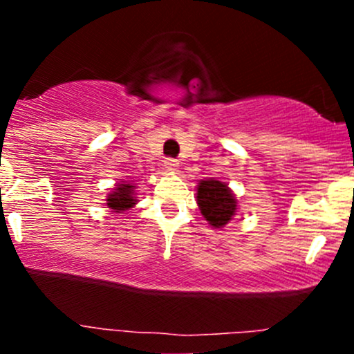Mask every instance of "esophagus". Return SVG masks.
<instances>
[{
    "label": "esophagus",
    "instance_id": "esophagus-1",
    "mask_svg": "<svg viewBox=\"0 0 354 354\" xmlns=\"http://www.w3.org/2000/svg\"><path fill=\"white\" fill-rule=\"evenodd\" d=\"M165 168L168 169V171H178V168H180V163H178V160H174V158H166L165 160Z\"/></svg>",
    "mask_w": 354,
    "mask_h": 354
}]
</instances>
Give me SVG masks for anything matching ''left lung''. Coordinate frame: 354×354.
I'll list each match as a JSON object with an SVG mask.
<instances>
[{
    "instance_id": "left-lung-1",
    "label": "left lung",
    "mask_w": 354,
    "mask_h": 354,
    "mask_svg": "<svg viewBox=\"0 0 354 354\" xmlns=\"http://www.w3.org/2000/svg\"><path fill=\"white\" fill-rule=\"evenodd\" d=\"M198 206L213 228H223L236 211V198L226 183L205 180L198 185Z\"/></svg>"
}]
</instances>
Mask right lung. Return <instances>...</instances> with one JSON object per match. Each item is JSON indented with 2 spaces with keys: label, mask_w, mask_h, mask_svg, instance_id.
I'll return each instance as SVG.
<instances>
[{
  "label": "right lung",
  "mask_w": 354,
  "mask_h": 354,
  "mask_svg": "<svg viewBox=\"0 0 354 354\" xmlns=\"http://www.w3.org/2000/svg\"><path fill=\"white\" fill-rule=\"evenodd\" d=\"M133 189H135V186L131 185H116L115 191L108 194V208H111L115 213H121V211L133 208V205H136Z\"/></svg>",
  "instance_id": "right-lung-1"
}]
</instances>
